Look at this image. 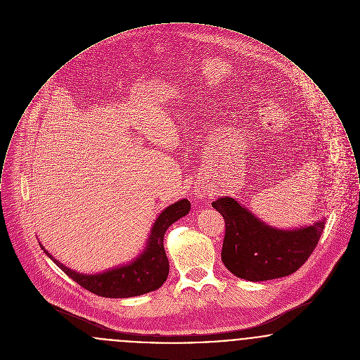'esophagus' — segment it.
Wrapping results in <instances>:
<instances>
[{
    "mask_svg": "<svg viewBox=\"0 0 360 360\" xmlns=\"http://www.w3.org/2000/svg\"><path fill=\"white\" fill-rule=\"evenodd\" d=\"M195 195L198 198H205L207 195V189L203 188V187H199L198 189H195Z\"/></svg>",
    "mask_w": 360,
    "mask_h": 360,
    "instance_id": "obj_1",
    "label": "esophagus"
}]
</instances>
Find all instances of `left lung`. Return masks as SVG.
Here are the masks:
<instances>
[{
  "label": "left lung",
  "instance_id": "8db88e82",
  "mask_svg": "<svg viewBox=\"0 0 360 360\" xmlns=\"http://www.w3.org/2000/svg\"><path fill=\"white\" fill-rule=\"evenodd\" d=\"M211 206L225 219L222 262L237 278L264 282L300 269L320 241L325 219L310 226H269L233 198H219Z\"/></svg>",
  "mask_w": 360,
  "mask_h": 360
}]
</instances>
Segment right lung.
I'll return each mask as SVG.
<instances>
[{"label":"right lung","instance_id":"1","mask_svg":"<svg viewBox=\"0 0 360 360\" xmlns=\"http://www.w3.org/2000/svg\"><path fill=\"white\" fill-rule=\"evenodd\" d=\"M191 210L188 199H181L162 210L157 217L145 250L129 264L115 266L101 274H79L59 263L40 244L44 253L75 282L96 295L105 298H130L148 294L160 288L168 278L169 262L164 249V234L177 219L187 215Z\"/></svg>","mask_w":360,"mask_h":360}]
</instances>
